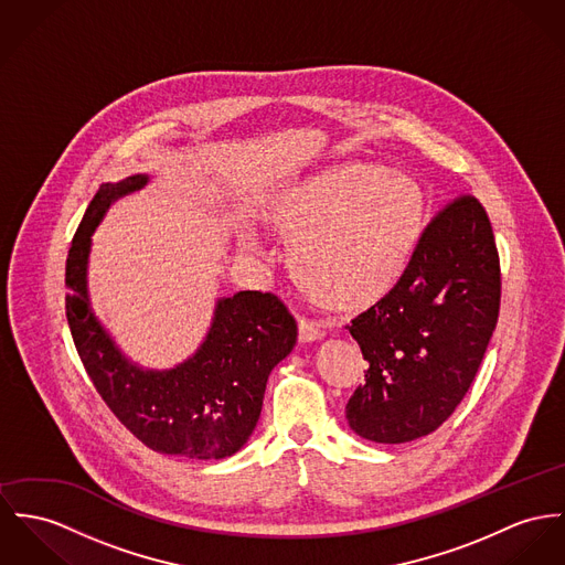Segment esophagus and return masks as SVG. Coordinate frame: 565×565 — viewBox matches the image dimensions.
Here are the masks:
<instances>
[{
	"label": "esophagus",
	"mask_w": 565,
	"mask_h": 565,
	"mask_svg": "<svg viewBox=\"0 0 565 565\" xmlns=\"http://www.w3.org/2000/svg\"><path fill=\"white\" fill-rule=\"evenodd\" d=\"M322 338V327L313 320H299V342L301 344H311V342H318Z\"/></svg>",
	"instance_id": "esophagus-1"
}]
</instances>
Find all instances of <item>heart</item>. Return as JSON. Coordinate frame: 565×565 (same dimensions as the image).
<instances>
[{
    "instance_id": "b5f03b06",
    "label": "heart",
    "mask_w": 565,
    "mask_h": 565,
    "mask_svg": "<svg viewBox=\"0 0 565 565\" xmlns=\"http://www.w3.org/2000/svg\"><path fill=\"white\" fill-rule=\"evenodd\" d=\"M288 243V266L313 303L356 311L385 299L422 238L426 193L411 175L352 163L295 182L258 211ZM238 245L254 254L249 234Z\"/></svg>"
}]
</instances>
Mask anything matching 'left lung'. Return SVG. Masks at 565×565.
Masks as SVG:
<instances>
[{
  "label": "left lung",
  "mask_w": 565,
  "mask_h": 565,
  "mask_svg": "<svg viewBox=\"0 0 565 565\" xmlns=\"http://www.w3.org/2000/svg\"><path fill=\"white\" fill-rule=\"evenodd\" d=\"M499 301L490 218L476 198H458L424 230L390 295L348 327L367 361L348 426L390 445L435 433L478 374Z\"/></svg>",
  "instance_id": "1"
}]
</instances>
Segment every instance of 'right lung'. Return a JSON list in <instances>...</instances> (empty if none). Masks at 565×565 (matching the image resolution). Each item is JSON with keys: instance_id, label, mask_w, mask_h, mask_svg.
<instances>
[{"instance_id": "obj_1", "label": "right lung", "mask_w": 565, "mask_h": 565, "mask_svg": "<svg viewBox=\"0 0 565 565\" xmlns=\"http://www.w3.org/2000/svg\"><path fill=\"white\" fill-rule=\"evenodd\" d=\"M148 174L105 182L87 206L66 260V318L86 372L111 413L146 447L193 460L234 456L260 419L273 367L297 344L284 303L258 290L218 297L198 350L168 370L130 361L89 303L92 234L114 202L141 191Z\"/></svg>"}]
</instances>
